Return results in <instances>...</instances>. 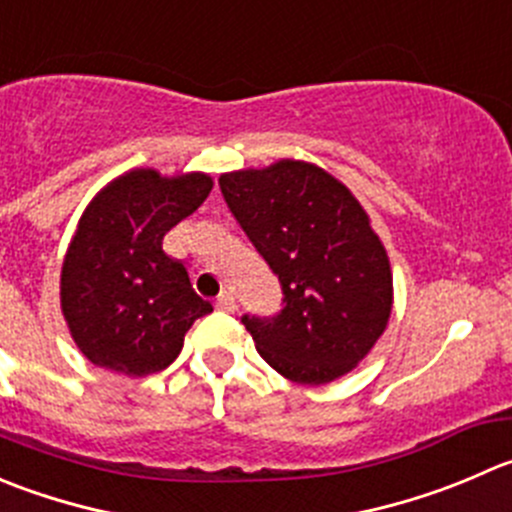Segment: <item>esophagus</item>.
<instances>
[{"label":"esophagus","mask_w":512,"mask_h":512,"mask_svg":"<svg viewBox=\"0 0 512 512\" xmlns=\"http://www.w3.org/2000/svg\"><path fill=\"white\" fill-rule=\"evenodd\" d=\"M215 305H217V310H222V312H235L237 310V302H235V295H232V292H220V297H217L215 300Z\"/></svg>","instance_id":"34e87169"}]
</instances>
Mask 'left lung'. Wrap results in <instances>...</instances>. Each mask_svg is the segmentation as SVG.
Wrapping results in <instances>:
<instances>
[{
	"label": "left lung",
	"instance_id": "8db88e82",
	"mask_svg": "<svg viewBox=\"0 0 512 512\" xmlns=\"http://www.w3.org/2000/svg\"><path fill=\"white\" fill-rule=\"evenodd\" d=\"M220 190L285 295L277 315H242L262 360L300 385L347 375L393 310L388 252L367 212L340 180L302 160L227 172Z\"/></svg>",
	"mask_w": 512,
	"mask_h": 512
}]
</instances>
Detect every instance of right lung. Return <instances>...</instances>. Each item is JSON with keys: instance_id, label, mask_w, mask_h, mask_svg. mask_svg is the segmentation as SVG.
Here are the masks:
<instances>
[{"instance_id": "right-lung-1", "label": "right lung", "mask_w": 512, "mask_h": 512, "mask_svg": "<svg viewBox=\"0 0 512 512\" xmlns=\"http://www.w3.org/2000/svg\"><path fill=\"white\" fill-rule=\"evenodd\" d=\"M212 177L130 170L94 195L67 247L62 315L92 365L127 377L165 370L187 330L212 312L185 265L162 250L167 232L207 200Z\"/></svg>"}]
</instances>
